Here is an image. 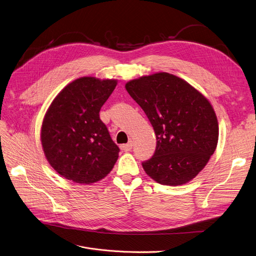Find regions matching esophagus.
<instances>
[{
	"label": "esophagus",
	"mask_w": 256,
	"mask_h": 256,
	"mask_svg": "<svg viewBox=\"0 0 256 256\" xmlns=\"http://www.w3.org/2000/svg\"><path fill=\"white\" fill-rule=\"evenodd\" d=\"M132 148V142H128V143H126V144L122 145V149L124 151H126V152L130 151Z\"/></svg>",
	"instance_id": "obj_1"
}]
</instances>
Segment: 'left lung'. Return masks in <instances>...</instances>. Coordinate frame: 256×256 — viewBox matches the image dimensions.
<instances>
[{"label":"left lung","instance_id":"left-lung-1","mask_svg":"<svg viewBox=\"0 0 256 256\" xmlns=\"http://www.w3.org/2000/svg\"><path fill=\"white\" fill-rule=\"evenodd\" d=\"M126 90L156 136L154 154L142 162L146 174L162 185L192 180L218 142L217 116L209 100L188 82L166 72L130 80Z\"/></svg>","mask_w":256,"mask_h":256}]
</instances>
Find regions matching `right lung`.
I'll return each instance as SVG.
<instances>
[{
	"instance_id": "right-lung-1",
	"label": "right lung",
	"mask_w": 256,
	"mask_h": 256,
	"mask_svg": "<svg viewBox=\"0 0 256 256\" xmlns=\"http://www.w3.org/2000/svg\"><path fill=\"white\" fill-rule=\"evenodd\" d=\"M117 85L115 79L81 77L50 104L41 128L49 164L64 178L92 184L105 178L118 158V146L100 119V110Z\"/></svg>"
}]
</instances>
